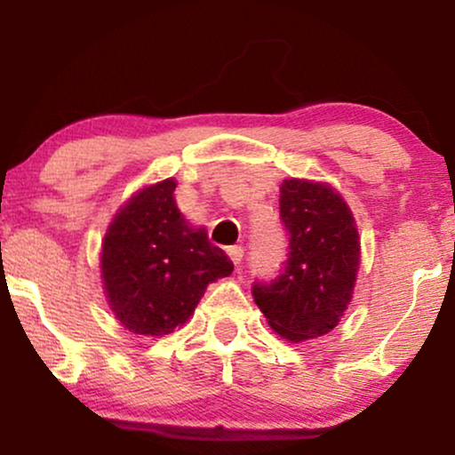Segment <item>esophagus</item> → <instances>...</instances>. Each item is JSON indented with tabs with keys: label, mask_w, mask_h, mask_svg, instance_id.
<instances>
[{
	"label": "esophagus",
	"mask_w": 455,
	"mask_h": 455,
	"mask_svg": "<svg viewBox=\"0 0 455 455\" xmlns=\"http://www.w3.org/2000/svg\"><path fill=\"white\" fill-rule=\"evenodd\" d=\"M228 254H229V259L234 260V265H240L242 263V257H244V248L238 246V244L229 246L228 248Z\"/></svg>",
	"instance_id": "esophagus-1"
}]
</instances>
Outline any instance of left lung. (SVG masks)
Wrapping results in <instances>:
<instances>
[{
    "label": "left lung",
    "mask_w": 455,
    "mask_h": 455,
    "mask_svg": "<svg viewBox=\"0 0 455 455\" xmlns=\"http://www.w3.org/2000/svg\"><path fill=\"white\" fill-rule=\"evenodd\" d=\"M279 217L290 235L288 260L252 296L271 329L290 341L321 338L338 325L352 300L360 263L352 211L331 186L283 180Z\"/></svg>",
    "instance_id": "left-lung-1"
}]
</instances>
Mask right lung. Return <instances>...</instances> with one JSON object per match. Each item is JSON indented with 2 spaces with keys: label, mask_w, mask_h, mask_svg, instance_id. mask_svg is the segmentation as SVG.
<instances>
[{
  "label": "right lung",
  "mask_w": 455,
  "mask_h": 455,
  "mask_svg": "<svg viewBox=\"0 0 455 455\" xmlns=\"http://www.w3.org/2000/svg\"><path fill=\"white\" fill-rule=\"evenodd\" d=\"M176 180L147 186L130 198L103 238L101 275L117 321L139 335H167L195 313L204 290L234 263L211 244L204 228L180 213Z\"/></svg>",
  "instance_id": "1"
}]
</instances>
